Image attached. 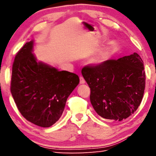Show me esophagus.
<instances>
[{
  "instance_id": "obj_1",
  "label": "esophagus",
  "mask_w": 156,
  "mask_h": 156,
  "mask_svg": "<svg viewBox=\"0 0 156 156\" xmlns=\"http://www.w3.org/2000/svg\"><path fill=\"white\" fill-rule=\"evenodd\" d=\"M80 84L85 83V80H84V79L83 78V76H80Z\"/></svg>"
}]
</instances>
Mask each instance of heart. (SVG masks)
Returning a JSON list of instances; mask_svg holds the SVG:
<instances>
[{
  "instance_id": "1",
  "label": "heart",
  "mask_w": 156,
  "mask_h": 156,
  "mask_svg": "<svg viewBox=\"0 0 156 156\" xmlns=\"http://www.w3.org/2000/svg\"><path fill=\"white\" fill-rule=\"evenodd\" d=\"M105 59H106V54L104 52H101L92 57L91 59V62L94 65H100L103 62Z\"/></svg>"
}]
</instances>
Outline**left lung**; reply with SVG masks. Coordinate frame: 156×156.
<instances>
[{
	"instance_id": "obj_1",
	"label": "left lung",
	"mask_w": 156,
	"mask_h": 156,
	"mask_svg": "<svg viewBox=\"0 0 156 156\" xmlns=\"http://www.w3.org/2000/svg\"><path fill=\"white\" fill-rule=\"evenodd\" d=\"M82 75L90 88L92 106L102 118L121 121L133 114L141 103L146 76L137 53L85 66Z\"/></svg>"
}]
</instances>
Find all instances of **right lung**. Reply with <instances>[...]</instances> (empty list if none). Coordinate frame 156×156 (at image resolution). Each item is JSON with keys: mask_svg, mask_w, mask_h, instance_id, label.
<instances>
[{"mask_svg": "<svg viewBox=\"0 0 156 156\" xmlns=\"http://www.w3.org/2000/svg\"><path fill=\"white\" fill-rule=\"evenodd\" d=\"M33 46L34 41L27 42L17 53L10 89L18 109L26 120L49 127L62 115L67 98L80 80L76 73L37 61Z\"/></svg>", "mask_w": 156, "mask_h": 156, "instance_id": "add662e5", "label": "right lung"}]
</instances>
